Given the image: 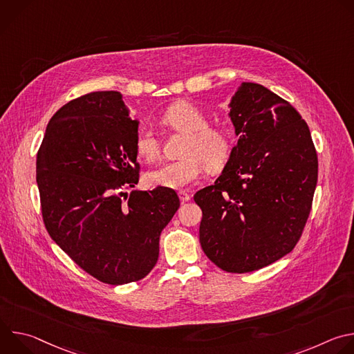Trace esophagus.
Here are the masks:
<instances>
[{
	"instance_id": "34e87169",
	"label": "esophagus",
	"mask_w": 354,
	"mask_h": 354,
	"mask_svg": "<svg viewBox=\"0 0 354 354\" xmlns=\"http://www.w3.org/2000/svg\"><path fill=\"white\" fill-rule=\"evenodd\" d=\"M178 196H179L180 201H189L192 198V194L189 192H185V190H179Z\"/></svg>"
}]
</instances>
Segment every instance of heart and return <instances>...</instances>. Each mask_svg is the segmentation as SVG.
Segmentation results:
<instances>
[{"label":"heart","mask_w":354,"mask_h":354,"mask_svg":"<svg viewBox=\"0 0 354 354\" xmlns=\"http://www.w3.org/2000/svg\"><path fill=\"white\" fill-rule=\"evenodd\" d=\"M161 123L187 134L183 158L161 164L145 174L148 187L182 189L200 179L205 169L221 171L232 153V134L221 124H209L207 115L190 102H176L161 116ZM137 154L154 161L160 156V140L153 129L141 127L136 137Z\"/></svg>","instance_id":"heart-1"}]
</instances>
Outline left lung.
I'll return each instance as SVG.
<instances>
[{"instance_id": "1", "label": "left lung", "mask_w": 354, "mask_h": 354, "mask_svg": "<svg viewBox=\"0 0 354 354\" xmlns=\"http://www.w3.org/2000/svg\"><path fill=\"white\" fill-rule=\"evenodd\" d=\"M238 136L214 185L196 192L200 245L220 269L248 273L292 250L311 212L318 158L310 129L283 97L241 82L228 104Z\"/></svg>"}]
</instances>
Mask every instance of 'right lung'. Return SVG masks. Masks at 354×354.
Masks as SVG:
<instances>
[{
    "instance_id": "add662e5",
    "label": "right lung",
    "mask_w": 354,
    "mask_h": 354,
    "mask_svg": "<svg viewBox=\"0 0 354 354\" xmlns=\"http://www.w3.org/2000/svg\"><path fill=\"white\" fill-rule=\"evenodd\" d=\"M138 124L120 92L86 93L50 119L36 160L48 235L81 269L113 286L153 270L161 231L180 205L167 187L133 190L129 198L122 192L138 182Z\"/></svg>"
}]
</instances>
